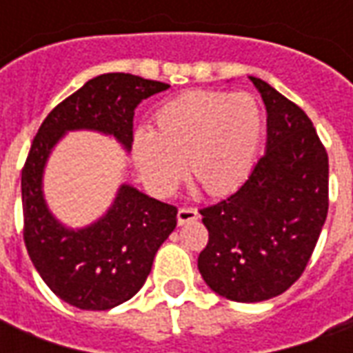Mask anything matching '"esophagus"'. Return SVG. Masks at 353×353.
I'll list each match as a JSON object with an SVG mask.
<instances>
[{
	"instance_id": "esophagus-1",
	"label": "esophagus",
	"mask_w": 353,
	"mask_h": 353,
	"mask_svg": "<svg viewBox=\"0 0 353 353\" xmlns=\"http://www.w3.org/2000/svg\"><path fill=\"white\" fill-rule=\"evenodd\" d=\"M196 219H199V210H196V208H192V206L179 208V212H177V223H179V225L196 221Z\"/></svg>"
}]
</instances>
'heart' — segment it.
<instances>
[{"mask_svg":"<svg viewBox=\"0 0 353 353\" xmlns=\"http://www.w3.org/2000/svg\"><path fill=\"white\" fill-rule=\"evenodd\" d=\"M157 130L138 128L134 157L147 183L170 192L185 172L210 194L234 191L252 174L263 115L248 92L187 90L154 117Z\"/></svg>","mask_w":353,"mask_h":353,"instance_id":"heart-1","label":"heart"}]
</instances>
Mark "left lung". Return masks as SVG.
Segmentation results:
<instances>
[{
  "mask_svg": "<svg viewBox=\"0 0 353 353\" xmlns=\"http://www.w3.org/2000/svg\"><path fill=\"white\" fill-rule=\"evenodd\" d=\"M266 105V151L244 185L200 210L208 244L199 270L217 295L259 303L295 283L329 210V159L296 103L250 77Z\"/></svg>",
  "mask_w": 353,
  "mask_h": 353,
  "instance_id": "1",
  "label": "left lung"
}]
</instances>
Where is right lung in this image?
Masks as SVG:
<instances>
[{"mask_svg": "<svg viewBox=\"0 0 353 353\" xmlns=\"http://www.w3.org/2000/svg\"><path fill=\"white\" fill-rule=\"evenodd\" d=\"M170 88L130 73H103L60 101L35 134L22 168L24 244L43 281L81 310H109L138 293L157 250L177 225V208L123 185L113 206L87 229L58 223L45 204L41 177L50 149L68 130L115 136L130 151L134 111Z\"/></svg>", "mask_w": 353, "mask_h": 353, "instance_id": "1", "label": "right lung"}]
</instances>
